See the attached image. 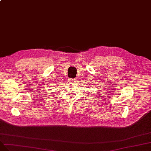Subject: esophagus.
Listing matches in <instances>:
<instances>
[{"label": "esophagus", "instance_id": "esophagus-1", "mask_svg": "<svg viewBox=\"0 0 151 151\" xmlns=\"http://www.w3.org/2000/svg\"><path fill=\"white\" fill-rule=\"evenodd\" d=\"M76 81V79L75 78H68V81H70V82L74 83Z\"/></svg>", "mask_w": 151, "mask_h": 151}]
</instances>
